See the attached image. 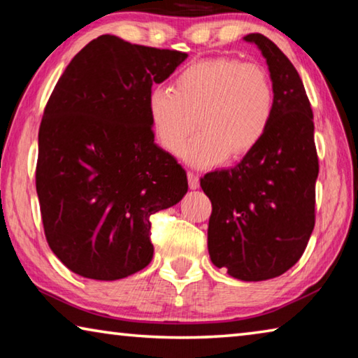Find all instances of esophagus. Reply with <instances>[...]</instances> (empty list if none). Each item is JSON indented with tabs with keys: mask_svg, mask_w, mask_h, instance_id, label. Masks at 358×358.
<instances>
[{
	"mask_svg": "<svg viewBox=\"0 0 358 358\" xmlns=\"http://www.w3.org/2000/svg\"><path fill=\"white\" fill-rule=\"evenodd\" d=\"M187 183H189L191 189H197L201 186V181H199V177L194 172H187Z\"/></svg>",
	"mask_w": 358,
	"mask_h": 358,
	"instance_id": "esophagus-1",
	"label": "esophagus"
}]
</instances>
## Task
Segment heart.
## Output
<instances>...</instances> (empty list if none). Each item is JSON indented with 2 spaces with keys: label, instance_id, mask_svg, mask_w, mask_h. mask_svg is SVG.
<instances>
[{
  "label": "heart",
  "instance_id": "1",
  "mask_svg": "<svg viewBox=\"0 0 358 358\" xmlns=\"http://www.w3.org/2000/svg\"><path fill=\"white\" fill-rule=\"evenodd\" d=\"M275 110V90L257 64L235 58H210L187 66L175 87H157L148 96L155 136L178 155L199 123V134L185 148L191 166L210 167L245 156L262 141Z\"/></svg>",
  "mask_w": 358,
  "mask_h": 358
}]
</instances>
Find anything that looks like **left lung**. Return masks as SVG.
I'll use <instances>...</instances> for the list:
<instances>
[{
	"mask_svg": "<svg viewBox=\"0 0 358 358\" xmlns=\"http://www.w3.org/2000/svg\"><path fill=\"white\" fill-rule=\"evenodd\" d=\"M256 44L270 71L275 110L256 147L237 166L205 175L211 201L208 252L241 281H265L294 266L314 229L319 161L313 110L294 64L264 34Z\"/></svg>",
	"mask_w": 358,
	"mask_h": 358,
	"instance_id": "obj_1",
	"label": "left lung"
}]
</instances>
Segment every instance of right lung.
Segmentation results:
<instances>
[{
    "label": "right lung",
    "instance_id": "right-lung-1",
    "mask_svg": "<svg viewBox=\"0 0 358 358\" xmlns=\"http://www.w3.org/2000/svg\"><path fill=\"white\" fill-rule=\"evenodd\" d=\"M186 58L104 34L59 77L41 121L36 191L48 246L74 273L115 281L153 259L150 216L178 203L187 178L155 143L148 96Z\"/></svg>",
    "mask_w": 358,
    "mask_h": 358
}]
</instances>
